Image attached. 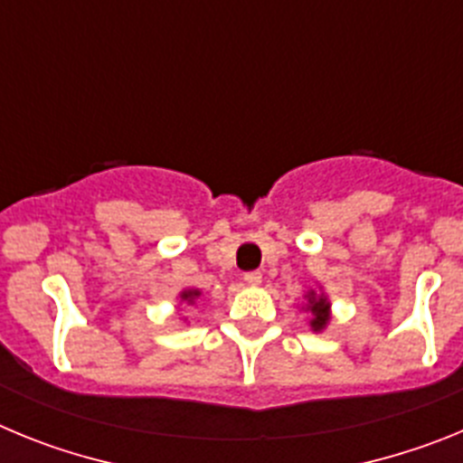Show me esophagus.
I'll list each match as a JSON object with an SVG mask.
<instances>
[{
  "mask_svg": "<svg viewBox=\"0 0 463 463\" xmlns=\"http://www.w3.org/2000/svg\"><path fill=\"white\" fill-rule=\"evenodd\" d=\"M245 285H250V288H260L261 285V273L260 271H250L243 276Z\"/></svg>",
  "mask_w": 463,
  "mask_h": 463,
  "instance_id": "esophagus-1",
  "label": "esophagus"
}]
</instances>
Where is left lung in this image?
Listing matches in <instances>:
<instances>
[{"label": "left lung", "instance_id": "1", "mask_svg": "<svg viewBox=\"0 0 463 463\" xmlns=\"http://www.w3.org/2000/svg\"><path fill=\"white\" fill-rule=\"evenodd\" d=\"M304 298H306V304L301 306V310H306V313L310 315V317H308L310 331L320 334V331H325L326 326H329V322H331V301H329V297H326L325 289L317 285V289H308V292L304 294Z\"/></svg>", "mask_w": 463, "mask_h": 463}]
</instances>
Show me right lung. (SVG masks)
<instances>
[{
	"mask_svg": "<svg viewBox=\"0 0 463 463\" xmlns=\"http://www.w3.org/2000/svg\"><path fill=\"white\" fill-rule=\"evenodd\" d=\"M202 297V289H196V288H185V289H181V292H178V308H181V306H194L196 304V298ZM183 322H187L185 317H183Z\"/></svg>",
	"mask_w": 463,
	"mask_h": 463,
	"instance_id": "right-lung-1",
	"label": "right lung"
}]
</instances>
